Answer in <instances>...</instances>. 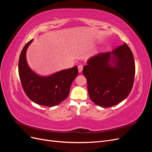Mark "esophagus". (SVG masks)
Masks as SVG:
<instances>
[{
	"mask_svg": "<svg viewBox=\"0 0 152 152\" xmlns=\"http://www.w3.org/2000/svg\"><path fill=\"white\" fill-rule=\"evenodd\" d=\"M78 70H79V72H81L82 71V70H83V66H82V65H79V66H78Z\"/></svg>",
	"mask_w": 152,
	"mask_h": 152,
	"instance_id": "esophagus-1",
	"label": "esophagus"
}]
</instances>
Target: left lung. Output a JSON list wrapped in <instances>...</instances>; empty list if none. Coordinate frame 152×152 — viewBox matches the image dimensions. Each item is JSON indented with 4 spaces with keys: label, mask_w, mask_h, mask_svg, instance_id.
Segmentation results:
<instances>
[{
    "label": "left lung",
    "mask_w": 152,
    "mask_h": 152,
    "mask_svg": "<svg viewBox=\"0 0 152 152\" xmlns=\"http://www.w3.org/2000/svg\"><path fill=\"white\" fill-rule=\"evenodd\" d=\"M93 102L102 107L121 103L131 93L135 77V62L126 43L112 52L91 57L82 70Z\"/></svg>",
    "instance_id": "1"
}]
</instances>
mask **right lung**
<instances>
[{
    "label": "right lung",
    "instance_id": "obj_1",
    "mask_svg": "<svg viewBox=\"0 0 152 152\" xmlns=\"http://www.w3.org/2000/svg\"><path fill=\"white\" fill-rule=\"evenodd\" d=\"M33 39L23 48L18 62V72L23 91L32 102L45 107H54L65 100L72 82L78 75V68L61 70L49 77H40L27 65L26 51Z\"/></svg>",
    "mask_w": 152,
    "mask_h": 152
}]
</instances>
